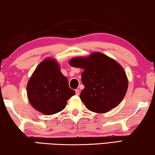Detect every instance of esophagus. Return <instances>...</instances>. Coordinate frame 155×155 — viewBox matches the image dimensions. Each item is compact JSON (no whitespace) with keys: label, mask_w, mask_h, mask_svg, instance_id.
Segmentation results:
<instances>
[{"label":"esophagus","mask_w":155,"mask_h":155,"mask_svg":"<svg viewBox=\"0 0 155 155\" xmlns=\"http://www.w3.org/2000/svg\"><path fill=\"white\" fill-rule=\"evenodd\" d=\"M75 91L76 95H79V94H80V90H79V89H75Z\"/></svg>","instance_id":"34e87169"}]
</instances>
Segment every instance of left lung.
Wrapping results in <instances>:
<instances>
[{"label": "left lung", "instance_id": "obj_1", "mask_svg": "<svg viewBox=\"0 0 155 155\" xmlns=\"http://www.w3.org/2000/svg\"><path fill=\"white\" fill-rule=\"evenodd\" d=\"M69 64L84 69L82 82L84 89L81 91L80 98L89 110L106 113L124 98L128 80L124 69L115 60L96 52L87 58H74Z\"/></svg>", "mask_w": 155, "mask_h": 155}]
</instances>
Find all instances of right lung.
I'll return each instance as SVG.
<instances>
[{
  "label": "right lung",
  "instance_id": "right-lung-1",
  "mask_svg": "<svg viewBox=\"0 0 155 155\" xmlns=\"http://www.w3.org/2000/svg\"><path fill=\"white\" fill-rule=\"evenodd\" d=\"M75 94L69 87L67 78L60 71L58 63L51 59L40 63L27 84L31 105L46 115L64 110L67 101Z\"/></svg>",
  "mask_w": 155,
  "mask_h": 155
}]
</instances>
